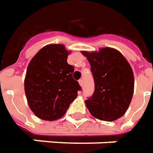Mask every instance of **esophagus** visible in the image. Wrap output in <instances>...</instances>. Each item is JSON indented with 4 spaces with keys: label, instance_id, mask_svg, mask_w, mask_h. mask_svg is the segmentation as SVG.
<instances>
[{
    "label": "esophagus",
    "instance_id": "esophagus-1",
    "mask_svg": "<svg viewBox=\"0 0 153 153\" xmlns=\"http://www.w3.org/2000/svg\"><path fill=\"white\" fill-rule=\"evenodd\" d=\"M78 82H79V84H80V85H82V84H83V80H82V79H80Z\"/></svg>",
    "mask_w": 153,
    "mask_h": 153
}]
</instances>
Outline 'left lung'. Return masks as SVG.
Wrapping results in <instances>:
<instances>
[{
  "label": "left lung",
  "mask_w": 153,
  "mask_h": 153,
  "mask_svg": "<svg viewBox=\"0 0 153 153\" xmlns=\"http://www.w3.org/2000/svg\"><path fill=\"white\" fill-rule=\"evenodd\" d=\"M91 65L95 91L85 101L98 120L114 121L125 114L134 95V72L123 54L112 48L82 51Z\"/></svg>",
  "instance_id": "1"
}]
</instances>
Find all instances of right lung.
I'll list each match as a JSON object with an SVG mask.
<instances>
[{"label":"right lung","instance_id":"obj_1","mask_svg":"<svg viewBox=\"0 0 153 153\" xmlns=\"http://www.w3.org/2000/svg\"><path fill=\"white\" fill-rule=\"evenodd\" d=\"M69 53L63 44H48L37 53L27 68V101L41 120L53 121L63 116L82 89L72 77L73 66L67 62Z\"/></svg>","mask_w":153,"mask_h":153}]
</instances>
